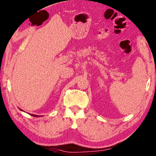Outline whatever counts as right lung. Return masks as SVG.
Segmentation results:
<instances>
[{
    "mask_svg": "<svg viewBox=\"0 0 156 156\" xmlns=\"http://www.w3.org/2000/svg\"><path fill=\"white\" fill-rule=\"evenodd\" d=\"M32 115V116H34V115Z\"/></svg>",
    "mask_w": 156,
    "mask_h": 156,
    "instance_id": "right-lung-1",
    "label": "right lung"
}]
</instances>
